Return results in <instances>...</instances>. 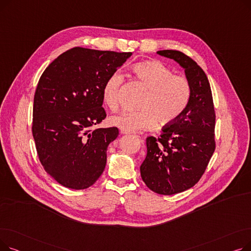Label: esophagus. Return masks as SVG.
Masks as SVG:
<instances>
[{"label": "esophagus", "mask_w": 251, "mask_h": 251, "mask_svg": "<svg viewBox=\"0 0 251 251\" xmlns=\"http://www.w3.org/2000/svg\"><path fill=\"white\" fill-rule=\"evenodd\" d=\"M121 133L122 134H130L131 133V131H129V130H127V129H124V128H121Z\"/></svg>", "instance_id": "34e87169"}]
</instances>
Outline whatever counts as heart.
<instances>
[{
	"label": "heart",
	"mask_w": 251,
	"mask_h": 251,
	"mask_svg": "<svg viewBox=\"0 0 251 251\" xmlns=\"http://www.w3.org/2000/svg\"><path fill=\"white\" fill-rule=\"evenodd\" d=\"M132 72L148 88L136 111H124L112 117L114 125L129 131L147 129L156 122L161 126L177 121L186 110L191 98V86L188 79L174 75L166 65L157 61L141 62L133 65ZM124 83L121 72L112 73L102 88L104 102L112 111L120 104V91Z\"/></svg>",
	"instance_id": "b5f03b06"
}]
</instances>
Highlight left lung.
<instances>
[{
  "mask_svg": "<svg viewBox=\"0 0 251 251\" xmlns=\"http://www.w3.org/2000/svg\"><path fill=\"white\" fill-rule=\"evenodd\" d=\"M157 54L175 60L191 86L186 110L177 121L163 127L160 137L147 138L148 152L140 166L146 185L155 193L183 192L200 181L216 150V113L204 71L190 57L174 50Z\"/></svg>",
  "mask_w": 251,
  "mask_h": 251,
  "instance_id": "1",
  "label": "left lung"
}]
</instances>
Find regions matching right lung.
<instances>
[{
    "label": "right lung",
    "instance_id": "right-lung-1",
    "mask_svg": "<svg viewBox=\"0 0 251 251\" xmlns=\"http://www.w3.org/2000/svg\"><path fill=\"white\" fill-rule=\"evenodd\" d=\"M132 52L76 47L52 61L39 78L32 113V135L46 172L61 185L86 189L107 163L117 127L98 128L107 116L102 88Z\"/></svg>",
    "mask_w": 251,
    "mask_h": 251
}]
</instances>
